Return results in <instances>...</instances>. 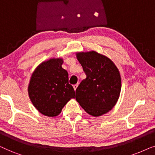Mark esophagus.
<instances>
[{
    "label": "esophagus",
    "instance_id": "1",
    "mask_svg": "<svg viewBox=\"0 0 155 155\" xmlns=\"http://www.w3.org/2000/svg\"><path fill=\"white\" fill-rule=\"evenodd\" d=\"M78 86H79V84H75V85H74V86H73V87H74V90L76 91V88L78 87Z\"/></svg>",
    "mask_w": 155,
    "mask_h": 155
}]
</instances>
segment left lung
Segmentation results:
<instances>
[{"mask_svg":"<svg viewBox=\"0 0 155 155\" xmlns=\"http://www.w3.org/2000/svg\"><path fill=\"white\" fill-rule=\"evenodd\" d=\"M86 78L76 90V100L84 110L94 117L110 111L121 91L120 74L108 57L95 51L76 53Z\"/></svg>","mask_w":155,"mask_h":155,"instance_id":"8db88e82","label":"left lung"}]
</instances>
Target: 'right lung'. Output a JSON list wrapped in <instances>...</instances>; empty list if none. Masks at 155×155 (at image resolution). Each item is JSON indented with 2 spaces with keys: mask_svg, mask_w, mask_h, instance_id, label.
<instances>
[{
  "mask_svg": "<svg viewBox=\"0 0 155 155\" xmlns=\"http://www.w3.org/2000/svg\"><path fill=\"white\" fill-rule=\"evenodd\" d=\"M63 59L53 58L43 61L32 74L28 94L33 106L42 114L54 117L61 112L75 91L69 84L68 72L61 67Z\"/></svg>",
  "mask_w": 155,
  "mask_h": 155,
  "instance_id": "right-lung-1",
  "label": "right lung"
}]
</instances>
